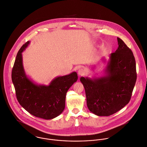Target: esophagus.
I'll return each instance as SVG.
<instances>
[{"mask_svg": "<svg viewBox=\"0 0 147 147\" xmlns=\"http://www.w3.org/2000/svg\"><path fill=\"white\" fill-rule=\"evenodd\" d=\"M86 70H85V69H84V68H80L79 70H78V74L80 76H84V75H85V74H86Z\"/></svg>", "mask_w": 147, "mask_h": 147, "instance_id": "obj_1", "label": "esophagus"}]
</instances>
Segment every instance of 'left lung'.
Masks as SVG:
<instances>
[{"mask_svg": "<svg viewBox=\"0 0 147 147\" xmlns=\"http://www.w3.org/2000/svg\"><path fill=\"white\" fill-rule=\"evenodd\" d=\"M118 48L110 55L100 77H81L88 110L98 116H110L127 105L131 98L137 74L136 62L131 50L117 37Z\"/></svg>", "mask_w": 147, "mask_h": 147, "instance_id": "obj_1", "label": "left lung"}]
</instances>
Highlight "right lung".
Masks as SVG:
<instances>
[{"label":"right lung","mask_w":147,"mask_h":147,"mask_svg":"<svg viewBox=\"0 0 147 147\" xmlns=\"http://www.w3.org/2000/svg\"><path fill=\"white\" fill-rule=\"evenodd\" d=\"M27 41L19 51L12 70V81L20 105L30 114L44 119L58 117L65 106L66 94L78 80L75 71L54 78L46 86L37 85L26 74L22 52L30 44Z\"/></svg>","instance_id":"1"}]
</instances>
